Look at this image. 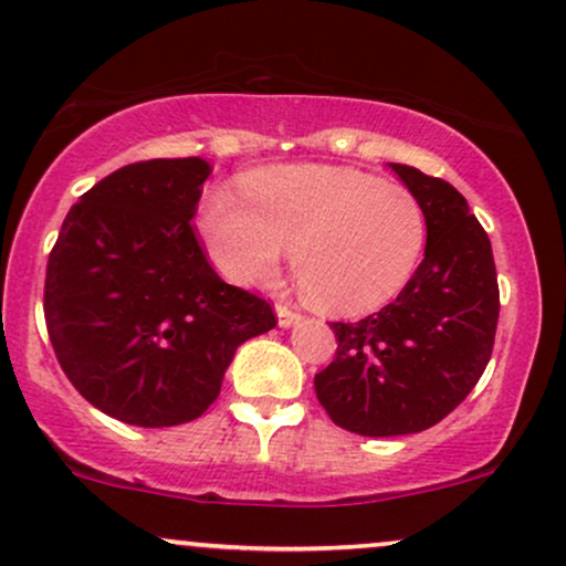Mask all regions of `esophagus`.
<instances>
[{
  "mask_svg": "<svg viewBox=\"0 0 566 566\" xmlns=\"http://www.w3.org/2000/svg\"><path fill=\"white\" fill-rule=\"evenodd\" d=\"M275 317H277V325H281V327H291V325H296L298 319H302L298 312H294L291 306H285V304L275 306Z\"/></svg>",
  "mask_w": 566,
  "mask_h": 566,
  "instance_id": "obj_1",
  "label": "esophagus"
}]
</instances>
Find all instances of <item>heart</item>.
<instances>
[{
    "instance_id": "b5f03b06",
    "label": "heart",
    "mask_w": 566,
    "mask_h": 566,
    "mask_svg": "<svg viewBox=\"0 0 566 566\" xmlns=\"http://www.w3.org/2000/svg\"><path fill=\"white\" fill-rule=\"evenodd\" d=\"M249 207L226 188L207 193L199 233L233 283L268 281L291 251L306 302L361 315L390 302L420 268L428 220L407 188L352 167L285 165L243 180Z\"/></svg>"
}]
</instances>
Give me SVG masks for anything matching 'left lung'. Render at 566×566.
<instances>
[{
    "mask_svg": "<svg viewBox=\"0 0 566 566\" xmlns=\"http://www.w3.org/2000/svg\"><path fill=\"white\" fill-rule=\"evenodd\" d=\"M428 220L424 260L378 315L333 323L336 359L315 375L317 399L348 432L390 438L441 422L478 386L499 323L491 239L451 184L388 165Z\"/></svg>",
    "mask_w": 566,
    "mask_h": 566,
    "instance_id": "1",
    "label": "left lung"
}]
</instances>
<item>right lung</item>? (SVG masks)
Wrapping results in <instances>:
<instances>
[{"instance_id":"right-lung-1","label":"right lung","mask_w":566,"mask_h":566,"mask_svg":"<svg viewBox=\"0 0 566 566\" xmlns=\"http://www.w3.org/2000/svg\"><path fill=\"white\" fill-rule=\"evenodd\" d=\"M209 172L201 157L120 167L70 209L49 254L44 317L60 367L120 422L197 420L239 346L275 327L270 304L222 281L193 235Z\"/></svg>"}]
</instances>
